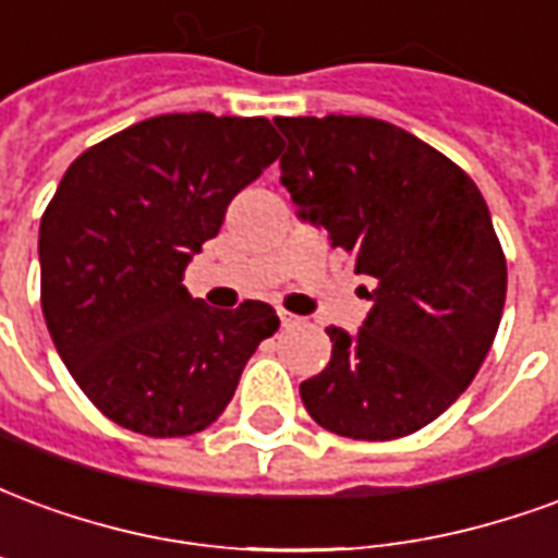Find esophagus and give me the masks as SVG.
<instances>
[{
	"instance_id": "1",
	"label": "esophagus",
	"mask_w": 558,
	"mask_h": 558,
	"mask_svg": "<svg viewBox=\"0 0 558 558\" xmlns=\"http://www.w3.org/2000/svg\"><path fill=\"white\" fill-rule=\"evenodd\" d=\"M278 316H280V326H283V328H295V326H302V316L290 314V311H278Z\"/></svg>"
}]
</instances>
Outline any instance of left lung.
Returning a JSON list of instances; mask_svg holds the SVG:
<instances>
[{"label":"left lung","instance_id":"obj_1","mask_svg":"<svg viewBox=\"0 0 558 558\" xmlns=\"http://www.w3.org/2000/svg\"><path fill=\"white\" fill-rule=\"evenodd\" d=\"M280 182L299 218L374 280L359 335L326 328L331 362L302 383L311 418L386 442L439 418L478 374L502 319V244L466 172L367 116H278Z\"/></svg>","mask_w":558,"mask_h":558}]
</instances>
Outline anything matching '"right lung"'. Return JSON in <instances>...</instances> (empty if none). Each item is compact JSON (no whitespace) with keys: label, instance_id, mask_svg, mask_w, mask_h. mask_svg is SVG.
I'll list each match as a JSON object with an SVG mask.
<instances>
[{"label":"right lung","instance_id":"add662e5","mask_svg":"<svg viewBox=\"0 0 558 558\" xmlns=\"http://www.w3.org/2000/svg\"><path fill=\"white\" fill-rule=\"evenodd\" d=\"M280 146L263 116L167 113L86 148L62 175L38 232L41 311L74 383L119 427L206 430L278 331L271 304L215 311L182 278Z\"/></svg>","mask_w":558,"mask_h":558}]
</instances>
